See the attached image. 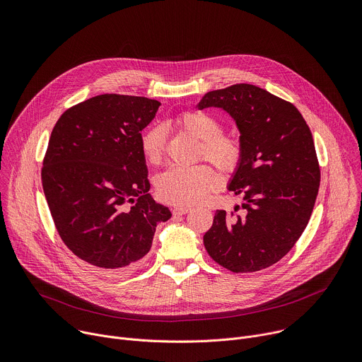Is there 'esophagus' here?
I'll use <instances>...</instances> for the list:
<instances>
[{"label": "esophagus", "mask_w": 362, "mask_h": 362, "mask_svg": "<svg viewBox=\"0 0 362 362\" xmlns=\"http://www.w3.org/2000/svg\"><path fill=\"white\" fill-rule=\"evenodd\" d=\"M192 211L190 206H176V208L173 209V214L175 215H186Z\"/></svg>", "instance_id": "34e87169"}]
</instances>
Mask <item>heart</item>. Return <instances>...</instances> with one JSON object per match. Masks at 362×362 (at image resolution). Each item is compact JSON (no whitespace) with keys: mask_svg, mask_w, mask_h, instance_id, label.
Segmentation results:
<instances>
[{"mask_svg":"<svg viewBox=\"0 0 362 362\" xmlns=\"http://www.w3.org/2000/svg\"><path fill=\"white\" fill-rule=\"evenodd\" d=\"M176 123L186 133L202 141V156L223 172L238 169L243 147L235 134L222 133L221 122L209 113L189 110L177 116ZM144 156L151 163H159L165 151V133L159 127L150 129L141 139ZM218 172L206 165L193 168H170L156 182L162 199L175 204H194L203 202L219 187Z\"/></svg>","mask_w":362,"mask_h":362,"instance_id":"heart-1","label":"heart"}]
</instances>
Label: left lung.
I'll return each instance as SVG.
<instances>
[{"mask_svg":"<svg viewBox=\"0 0 362 362\" xmlns=\"http://www.w3.org/2000/svg\"><path fill=\"white\" fill-rule=\"evenodd\" d=\"M206 107L225 110L238 126L243 156L228 189L245 202L243 216L216 211L204 247L236 274L269 268L293 247L314 209L321 170L313 133L292 103L252 84L206 93L197 109Z\"/></svg>","mask_w":362,"mask_h":362,"instance_id":"1","label":"left lung"}]
</instances>
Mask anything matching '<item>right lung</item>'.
Here are the masks:
<instances>
[{
    "label": "right lung",
    "mask_w": 362,
    "mask_h": 362,
    "mask_svg": "<svg viewBox=\"0 0 362 362\" xmlns=\"http://www.w3.org/2000/svg\"><path fill=\"white\" fill-rule=\"evenodd\" d=\"M160 103L100 94L66 110L51 132L41 182L66 246L101 272L122 274L172 218L148 193L141 130Z\"/></svg>",
    "instance_id": "obj_1"
}]
</instances>
